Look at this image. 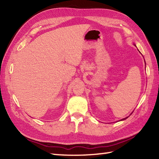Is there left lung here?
Wrapping results in <instances>:
<instances>
[{"instance_id":"obj_1","label":"left lung","mask_w":159,"mask_h":159,"mask_svg":"<svg viewBox=\"0 0 159 159\" xmlns=\"http://www.w3.org/2000/svg\"><path fill=\"white\" fill-rule=\"evenodd\" d=\"M126 118H128V117H126V118H124V119H122V120H126Z\"/></svg>"}]
</instances>
